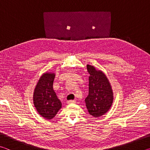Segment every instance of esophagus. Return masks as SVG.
<instances>
[{
  "instance_id": "esophagus-1",
  "label": "esophagus",
  "mask_w": 150,
  "mask_h": 150,
  "mask_svg": "<svg viewBox=\"0 0 150 150\" xmlns=\"http://www.w3.org/2000/svg\"><path fill=\"white\" fill-rule=\"evenodd\" d=\"M76 101L75 100H68L67 101V103L68 104H73V103H75Z\"/></svg>"
}]
</instances>
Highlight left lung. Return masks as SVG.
Masks as SVG:
<instances>
[{
    "instance_id": "obj_1",
    "label": "left lung",
    "mask_w": 150,
    "mask_h": 150,
    "mask_svg": "<svg viewBox=\"0 0 150 150\" xmlns=\"http://www.w3.org/2000/svg\"><path fill=\"white\" fill-rule=\"evenodd\" d=\"M89 73L88 95L85 98L86 107L88 113L95 118L106 114L113 103L114 95L108 79L101 70L87 65Z\"/></svg>"
}]
</instances>
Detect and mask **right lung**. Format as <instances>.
Returning <instances> with one entry per match:
<instances>
[{
    "mask_svg": "<svg viewBox=\"0 0 150 150\" xmlns=\"http://www.w3.org/2000/svg\"><path fill=\"white\" fill-rule=\"evenodd\" d=\"M55 73H43L38 81L33 94V103L39 115L47 120L54 118L62 104L53 88Z\"/></svg>",
    "mask_w": 150,
    "mask_h": 150,
    "instance_id": "1",
    "label": "right lung"
}]
</instances>
